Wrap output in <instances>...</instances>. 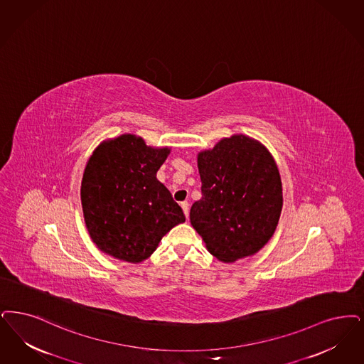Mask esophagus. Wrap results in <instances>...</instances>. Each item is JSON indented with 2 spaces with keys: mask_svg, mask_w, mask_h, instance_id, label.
<instances>
[{
  "mask_svg": "<svg viewBox=\"0 0 364 364\" xmlns=\"http://www.w3.org/2000/svg\"><path fill=\"white\" fill-rule=\"evenodd\" d=\"M181 208H183V211H184V214H186V217H187V218H188V217H189L188 202H181Z\"/></svg>",
  "mask_w": 364,
  "mask_h": 364,
  "instance_id": "34e87169",
  "label": "esophagus"
}]
</instances>
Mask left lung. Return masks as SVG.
I'll list each match as a JSON object with an SVG mask.
<instances>
[{"instance_id": "1", "label": "left lung", "mask_w": 364, "mask_h": 364, "mask_svg": "<svg viewBox=\"0 0 364 364\" xmlns=\"http://www.w3.org/2000/svg\"><path fill=\"white\" fill-rule=\"evenodd\" d=\"M202 199L191 225L223 262L257 253L275 233L283 195L277 162L259 141L242 134L198 154Z\"/></svg>"}]
</instances>
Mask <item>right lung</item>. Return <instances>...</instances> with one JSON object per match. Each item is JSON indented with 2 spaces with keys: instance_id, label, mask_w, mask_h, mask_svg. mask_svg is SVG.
<instances>
[{
  "instance_id": "obj_1",
  "label": "right lung",
  "mask_w": 364,
  "mask_h": 364,
  "mask_svg": "<svg viewBox=\"0 0 364 364\" xmlns=\"http://www.w3.org/2000/svg\"><path fill=\"white\" fill-rule=\"evenodd\" d=\"M169 147H151L123 134L97 146L87 161L81 203L92 241L127 262H144L176 225L186 222L181 207L157 180Z\"/></svg>"
}]
</instances>
